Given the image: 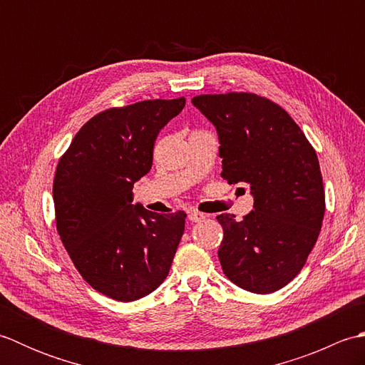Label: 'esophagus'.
<instances>
[{"label": "esophagus", "instance_id": "esophagus-1", "mask_svg": "<svg viewBox=\"0 0 365 365\" xmlns=\"http://www.w3.org/2000/svg\"><path fill=\"white\" fill-rule=\"evenodd\" d=\"M188 220H190L191 222H199V221L205 220V215L197 212V210H191V212L188 213Z\"/></svg>", "mask_w": 365, "mask_h": 365}]
</instances>
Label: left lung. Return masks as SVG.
I'll use <instances>...</instances> for the list:
<instances>
[{
  "instance_id": "obj_1",
  "label": "left lung",
  "mask_w": 365,
  "mask_h": 365,
  "mask_svg": "<svg viewBox=\"0 0 365 365\" xmlns=\"http://www.w3.org/2000/svg\"><path fill=\"white\" fill-rule=\"evenodd\" d=\"M218 130L221 177L247 183L254 208L235 221L216 216L224 237V274L242 289L267 294L294 279L320 235L324 188L312 144L289 113L252 92L191 100Z\"/></svg>"
}]
</instances>
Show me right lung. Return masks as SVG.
<instances>
[{
    "label": "right lung",
    "mask_w": 365,
    "mask_h": 365,
    "mask_svg": "<svg viewBox=\"0 0 365 365\" xmlns=\"http://www.w3.org/2000/svg\"><path fill=\"white\" fill-rule=\"evenodd\" d=\"M185 98L110 108L80 128L53 180L56 229L75 268L92 289L135 301L165 281L187 213L133 205V185L149 173L160 130Z\"/></svg>",
    "instance_id": "1"
}]
</instances>
